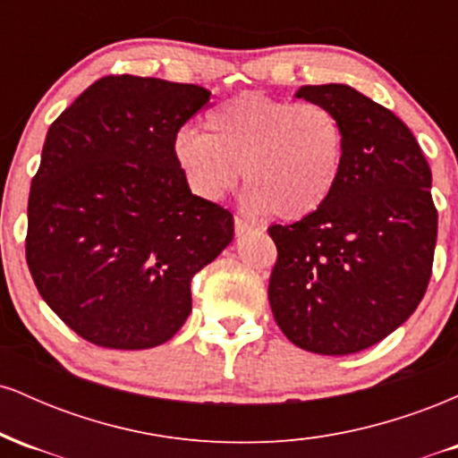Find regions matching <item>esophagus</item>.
I'll list each match as a JSON object with an SVG mask.
<instances>
[{
	"instance_id": "1",
	"label": "esophagus",
	"mask_w": 458,
	"mask_h": 458,
	"mask_svg": "<svg viewBox=\"0 0 458 458\" xmlns=\"http://www.w3.org/2000/svg\"><path fill=\"white\" fill-rule=\"evenodd\" d=\"M251 230H254V225L247 224L245 219H241V217L234 219V233H236V236H243L245 233H251Z\"/></svg>"
}]
</instances>
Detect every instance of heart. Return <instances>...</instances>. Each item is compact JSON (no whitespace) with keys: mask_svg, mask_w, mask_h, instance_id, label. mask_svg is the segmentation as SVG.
Masks as SVG:
<instances>
[{"mask_svg":"<svg viewBox=\"0 0 458 458\" xmlns=\"http://www.w3.org/2000/svg\"><path fill=\"white\" fill-rule=\"evenodd\" d=\"M344 129L329 107L241 94L208 112L207 131L185 129L174 157L196 196L222 199L245 167V207L282 222L314 215L338 187Z\"/></svg>","mask_w":458,"mask_h":458,"instance_id":"1","label":"heart"}]
</instances>
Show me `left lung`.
<instances>
[{
    "instance_id": "left-lung-1",
    "label": "left lung",
    "mask_w": 458,
    "mask_h": 458,
    "mask_svg": "<svg viewBox=\"0 0 458 458\" xmlns=\"http://www.w3.org/2000/svg\"><path fill=\"white\" fill-rule=\"evenodd\" d=\"M344 129V167L323 208L271 225L269 303L299 349L349 355L381 343L427 293L437 241L430 167L407 124L344 83L303 86Z\"/></svg>"
}]
</instances>
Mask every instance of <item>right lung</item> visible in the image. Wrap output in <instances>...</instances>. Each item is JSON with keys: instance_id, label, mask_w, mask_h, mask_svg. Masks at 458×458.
I'll list each match as a JSON object with an SVG mask.
<instances>
[{"instance_id": "add662e5", "label": "right lung", "mask_w": 458, "mask_h": 458, "mask_svg": "<svg viewBox=\"0 0 458 458\" xmlns=\"http://www.w3.org/2000/svg\"><path fill=\"white\" fill-rule=\"evenodd\" d=\"M208 98L193 83L105 77L47 131L25 256L47 306L88 343H167L191 312V277L233 243V215L193 196L174 157Z\"/></svg>"}]
</instances>
